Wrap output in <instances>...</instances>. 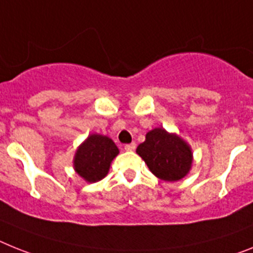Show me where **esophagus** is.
<instances>
[{
  "label": "esophagus",
  "mask_w": 253,
  "mask_h": 253,
  "mask_svg": "<svg viewBox=\"0 0 253 253\" xmlns=\"http://www.w3.org/2000/svg\"><path fill=\"white\" fill-rule=\"evenodd\" d=\"M135 148H136V144L135 143L126 144V145H125V150H127V152H132V150H135Z\"/></svg>",
  "instance_id": "1"
}]
</instances>
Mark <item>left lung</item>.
Masks as SVG:
<instances>
[{
	"label": "left lung",
	"mask_w": 253,
	"mask_h": 253,
	"mask_svg": "<svg viewBox=\"0 0 253 253\" xmlns=\"http://www.w3.org/2000/svg\"><path fill=\"white\" fill-rule=\"evenodd\" d=\"M136 153L150 171L165 181L182 179L192 165V152L188 144L161 127L146 133L145 141L137 146Z\"/></svg>",
	"instance_id": "obj_1"
}]
</instances>
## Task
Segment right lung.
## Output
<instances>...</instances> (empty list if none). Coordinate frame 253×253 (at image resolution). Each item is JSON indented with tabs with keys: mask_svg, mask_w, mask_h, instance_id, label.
Masks as SVG:
<instances>
[{
	"mask_svg": "<svg viewBox=\"0 0 253 253\" xmlns=\"http://www.w3.org/2000/svg\"><path fill=\"white\" fill-rule=\"evenodd\" d=\"M118 154L113 140L101 135H91L78 148L74 157V169L86 181L96 182L105 177L110 162Z\"/></svg>",
	"mask_w": 253,
	"mask_h": 253,
	"instance_id": "right-lung-1",
	"label": "right lung"
}]
</instances>
